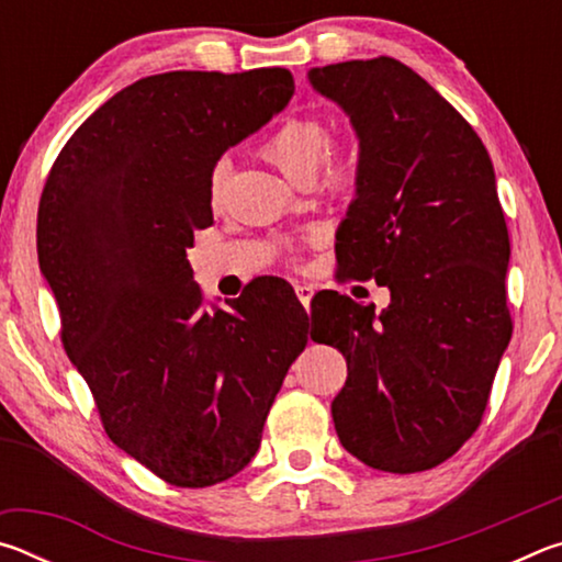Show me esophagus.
Masks as SVG:
<instances>
[{"label":"esophagus","mask_w":562,"mask_h":562,"mask_svg":"<svg viewBox=\"0 0 562 562\" xmlns=\"http://www.w3.org/2000/svg\"><path fill=\"white\" fill-rule=\"evenodd\" d=\"M294 292H297V297H300L304 307H310L312 297H315V288H312V284H307V282H300V284H294Z\"/></svg>","instance_id":"34e87169"}]
</instances>
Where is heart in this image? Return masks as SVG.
Instances as JSON below:
<instances>
[{"label": "heart", "mask_w": 562, "mask_h": 562, "mask_svg": "<svg viewBox=\"0 0 562 562\" xmlns=\"http://www.w3.org/2000/svg\"><path fill=\"white\" fill-rule=\"evenodd\" d=\"M331 148L329 128L319 119L312 116H294L280 123L274 128L268 140L262 144V156L270 160L274 168H280L284 176L294 183L302 180H312L322 166V160L327 158ZM223 180H225V164L213 170L211 178V195L217 201L223 193Z\"/></svg>", "instance_id": "heart-1"}]
</instances>
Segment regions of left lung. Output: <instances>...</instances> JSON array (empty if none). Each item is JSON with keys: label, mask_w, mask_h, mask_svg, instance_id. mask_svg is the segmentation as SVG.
I'll list each match as a JSON object with an SVG mask.
<instances>
[{"label": "left lung", "mask_w": 562, "mask_h": 562, "mask_svg": "<svg viewBox=\"0 0 562 562\" xmlns=\"http://www.w3.org/2000/svg\"><path fill=\"white\" fill-rule=\"evenodd\" d=\"M307 81L359 144L355 201L337 227L341 272L392 294L382 312L319 297L312 339L347 359L335 429L372 469H434L479 429L510 341V243L491 156L439 91L389 56L310 69Z\"/></svg>", "instance_id": "obj_1"}]
</instances>
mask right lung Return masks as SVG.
<instances>
[{
	"label": "right lung",
	"mask_w": 562,
	"mask_h": 562,
	"mask_svg": "<svg viewBox=\"0 0 562 562\" xmlns=\"http://www.w3.org/2000/svg\"><path fill=\"white\" fill-rule=\"evenodd\" d=\"M292 93L288 69L146 76L76 128L46 178L36 240L66 355L109 439L173 486H213L255 459L307 345L288 282L225 310L186 258L213 223L217 160Z\"/></svg>",
	"instance_id": "right-lung-1"
}]
</instances>
